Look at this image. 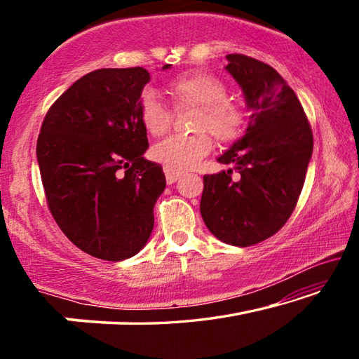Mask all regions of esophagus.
Instances as JSON below:
<instances>
[{
  "mask_svg": "<svg viewBox=\"0 0 359 359\" xmlns=\"http://www.w3.org/2000/svg\"><path fill=\"white\" fill-rule=\"evenodd\" d=\"M163 171H165V175H166V180H168V184H174L175 180H177L180 175H182V172L180 171H177V169H172V168H169V166H165L163 168Z\"/></svg>",
  "mask_w": 359,
  "mask_h": 359,
  "instance_id": "34e87169",
  "label": "esophagus"
}]
</instances>
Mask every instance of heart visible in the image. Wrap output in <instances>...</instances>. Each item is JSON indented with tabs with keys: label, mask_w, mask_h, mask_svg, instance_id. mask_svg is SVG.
Here are the masks:
<instances>
[{
	"label": "heart",
	"mask_w": 359,
	"mask_h": 359,
	"mask_svg": "<svg viewBox=\"0 0 359 359\" xmlns=\"http://www.w3.org/2000/svg\"><path fill=\"white\" fill-rule=\"evenodd\" d=\"M175 107H196L190 136H169L151 149L156 161L172 169L193 168L209 154L212 141L229 142L244 128V112L238 102L228 98V88L220 79L208 72H188L168 85ZM139 120L151 136H161L171 125V111L154 88H145L137 104Z\"/></svg>",
	"instance_id": "obj_1"
}]
</instances>
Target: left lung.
Instances as JSON below:
<instances>
[{"label": "left lung", "mask_w": 359, "mask_h": 359, "mask_svg": "<svg viewBox=\"0 0 359 359\" xmlns=\"http://www.w3.org/2000/svg\"><path fill=\"white\" fill-rule=\"evenodd\" d=\"M226 60L250 117L245 135L217 158L231 168L204 175L199 209L217 239L248 247L274 236L293 214L313 137L293 88L272 66L241 53ZM233 170L238 180L230 177Z\"/></svg>", "instance_id": "1"}]
</instances>
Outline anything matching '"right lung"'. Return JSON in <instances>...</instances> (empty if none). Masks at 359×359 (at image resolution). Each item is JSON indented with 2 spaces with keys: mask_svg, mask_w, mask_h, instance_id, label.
Masks as SVG:
<instances>
[{
  "mask_svg": "<svg viewBox=\"0 0 359 359\" xmlns=\"http://www.w3.org/2000/svg\"><path fill=\"white\" fill-rule=\"evenodd\" d=\"M149 82L139 66L92 71L42 121L36 155L48 209L66 238L95 258L135 257L154 229L166 177L144 158L149 139L137 104Z\"/></svg>",
  "mask_w": 359,
  "mask_h": 359,
  "instance_id": "add662e5",
  "label": "right lung"
}]
</instances>
